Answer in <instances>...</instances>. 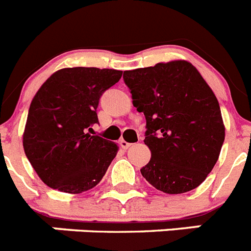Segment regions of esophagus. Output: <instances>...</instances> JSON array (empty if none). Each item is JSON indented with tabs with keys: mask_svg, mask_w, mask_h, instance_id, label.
Returning <instances> with one entry per match:
<instances>
[{
	"mask_svg": "<svg viewBox=\"0 0 251 251\" xmlns=\"http://www.w3.org/2000/svg\"><path fill=\"white\" fill-rule=\"evenodd\" d=\"M120 145H121V148L127 149V148H129V147H131V143H127V142H126V140L121 139V140H120Z\"/></svg>",
	"mask_w": 251,
	"mask_h": 251,
	"instance_id": "obj_1",
	"label": "esophagus"
}]
</instances>
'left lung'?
Listing matches in <instances>:
<instances>
[{"mask_svg": "<svg viewBox=\"0 0 251 251\" xmlns=\"http://www.w3.org/2000/svg\"><path fill=\"white\" fill-rule=\"evenodd\" d=\"M132 104L147 120L148 165L140 170L166 194L190 191L207 178L220 157L225 125L220 103L187 61L161 62L124 73Z\"/></svg>", "mask_w": 251, "mask_h": 251, "instance_id": "obj_1", "label": "left lung"}]
</instances>
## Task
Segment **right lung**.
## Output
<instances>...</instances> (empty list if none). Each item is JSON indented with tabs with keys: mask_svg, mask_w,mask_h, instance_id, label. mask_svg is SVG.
Listing matches in <instances>:
<instances>
[{
	"mask_svg": "<svg viewBox=\"0 0 251 251\" xmlns=\"http://www.w3.org/2000/svg\"><path fill=\"white\" fill-rule=\"evenodd\" d=\"M121 75L113 69L67 67L39 88L29 107L23 147L47 186L80 194L102 180L119 147L86 131L98 122L100 96Z\"/></svg>",
	"mask_w": 251,
	"mask_h": 251,
	"instance_id": "1",
	"label": "right lung"
}]
</instances>
